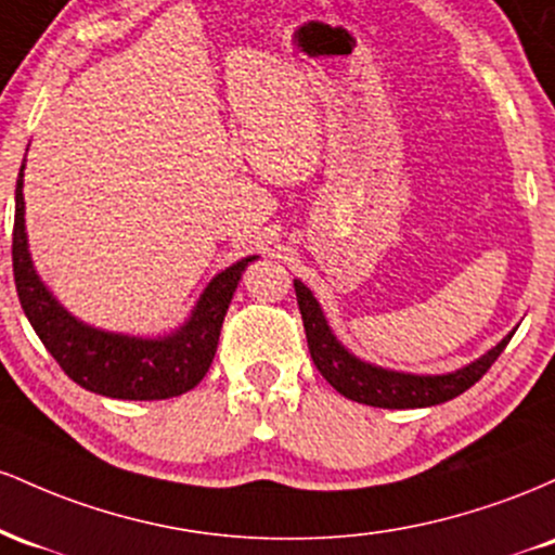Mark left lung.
Listing matches in <instances>:
<instances>
[{
    "label": "left lung",
    "mask_w": 555,
    "mask_h": 555,
    "mask_svg": "<svg viewBox=\"0 0 555 555\" xmlns=\"http://www.w3.org/2000/svg\"><path fill=\"white\" fill-rule=\"evenodd\" d=\"M297 305L302 313L305 336H308L310 358H313L315 367L321 371L323 378L328 380L341 397L360 401L367 406H384V410H415V406H433L443 404V401L460 397L469 386H475L488 367L499 360V354L506 349L508 339L514 336L506 334L488 349L482 358L469 362V365L460 367L451 373L438 375H417L404 371H391V367L373 365V362L358 358L349 352L344 344L336 339L334 328L328 326L326 315H323L321 302L313 297L299 279H295Z\"/></svg>",
    "instance_id": "left-lung-1"
}]
</instances>
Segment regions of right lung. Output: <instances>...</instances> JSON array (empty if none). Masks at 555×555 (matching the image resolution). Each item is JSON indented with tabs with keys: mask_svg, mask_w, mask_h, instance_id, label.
Segmentation results:
<instances>
[{
	"mask_svg": "<svg viewBox=\"0 0 555 555\" xmlns=\"http://www.w3.org/2000/svg\"><path fill=\"white\" fill-rule=\"evenodd\" d=\"M23 171L15 188L12 271L25 318L75 384L112 399L154 401L180 397L203 380L219 347L221 323L242 271L258 256H247L208 282L180 328L164 336H132L82 323L52 295L36 273L25 232Z\"/></svg>",
	"mask_w": 555,
	"mask_h": 555,
	"instance_id": "right-lung-1",
	"label": "right lung"
}]
</instances>
